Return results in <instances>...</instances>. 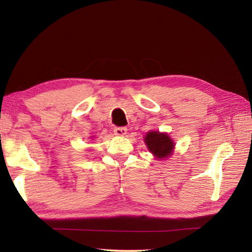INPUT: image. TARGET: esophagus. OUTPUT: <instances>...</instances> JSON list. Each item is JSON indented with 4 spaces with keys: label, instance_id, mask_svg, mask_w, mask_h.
Listing matches in <instances>:
<instances>
[{
    "label": "esophagus",
    "instance_id": "1",
    "mask_svg": "<svg viewBox=\"0 0 252 252\" xmlns=\"http://www.w3.org/2000/svg\"><path fill=\"white\" fill-rule=\"evenodd\" d=\"M126 131L127 129L126 126H118V127H114V134L116 135H120L123 136L126 134Z\"/></svg>",
    "mask_w": 252,
    "mask_h": 252
}]
</instances>
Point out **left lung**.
Returning a JSON list of instances; mask_svg holds the SVG:
<instances>
[{"label": "left lung", "instance_id": "left-lung-1", "mask_svg": "<svg viewBox=\"0 0 252 252\" xmlns=\"http://www.w3.org/2000/svg\"><path fill=\"white\" fill-rule=\"evenodd\" d=\"M144 142L157 159H163L172 155L174 142L167 133H160L159 131H150L144 136Z\"/></svg>", "mask_w": 252, "mask_h": 252}]
</instances>
